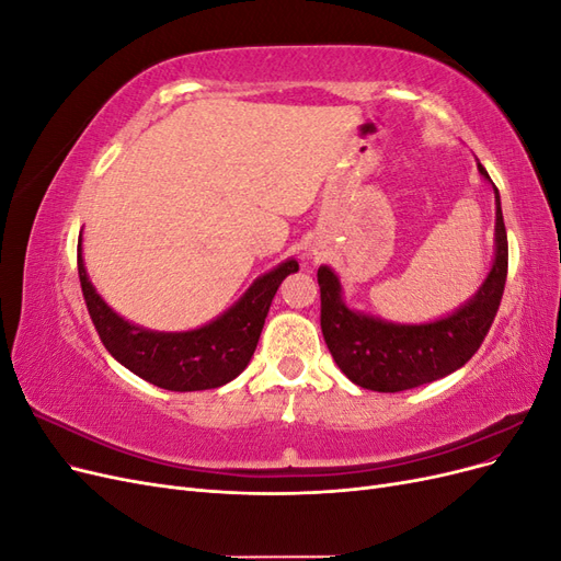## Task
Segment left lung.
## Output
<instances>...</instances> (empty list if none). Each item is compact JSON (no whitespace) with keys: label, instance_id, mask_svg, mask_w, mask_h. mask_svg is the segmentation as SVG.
I'll list each match as a JSON object with an SVG mask.
<instances>
[{"label":"left lung","instance_id":"1","mask_svg":"<svg viewBox=\"0 0 561 561\" xmlns=\"http://www.w3.org/2000/svg\"><path fill=\"white\" fill-rule=\"evenodd\" d=\"M480 173L491 182L484 165ZM496 192V260L486 280L466 307L426 325H393L351 311L342 287L328 266L318 268L320 330L334 363L344 375L367 390L398 393L443 379L463 367L494 322L507 278V233Z\"/></svg>","mask_w":561,"mask_h":561}]
</instances>
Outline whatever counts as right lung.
Listing matches in <instances>:
<instances>
[{
	"instance_id": "right-lung-1",
	"label": "right lung",
	"mask_w": 561,
	"mask_h": 561,
	"mask_svg": "<svg viewBox=\"0 0 561 561\" xmlns=\"http://www.w3.org/2000/svg\"><path fill=\"white\" fill-rule=\"evenodd\" d=\"M83 301L100 342L133 375L165 390H206L225 386L248 367L257 348L264 318L278 285L299 264L287 260L250 285V290L210 325L192 332H151L116 316L100 299L77 254Z\"/></svg>"
}]
</instances>
